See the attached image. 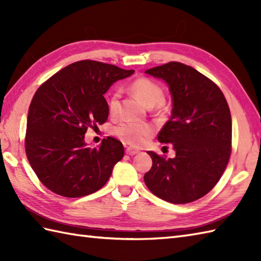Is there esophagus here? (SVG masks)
I'll return each mask as SVG.
<instances>
[{"label": "esophagus", "mask_w": 261, "mask_h": 261, "mask_svg": "<svg viewBox=\"0 0 261 261\" xmlns=\"http://www.w3.org/2000/svg\"><path fill=\"white\" fill-rule=\"evenodd\" d=\"M138 152H139V150H137V149H134L131 147H127L125 149V153L129 154V156H134V154H137Z\"/></svg>", "instance_id": "esophagus-1"}]
</instances>
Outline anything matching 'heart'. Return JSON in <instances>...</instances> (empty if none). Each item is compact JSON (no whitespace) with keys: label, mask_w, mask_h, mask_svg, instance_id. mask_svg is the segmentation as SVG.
<instances>
[{"label":"heart","mask_w":261,"mask_h":261,"mask_svg":"<svg viewBox=\"0 0 261 261\" xmlns=\"http://www.w3.org/2000/svg\"><path fill=\"white\" fill-rule=\"evenodd\" d=\"M129 90L139 97L148 108H156L158 110L164 108V90L157 82L148 77H138L130 83ZM119 91H112L108 95V109L111 114H115L119 107ZM113 134L126 142L127 145L139 147L145 145L153 134V129L150 124L142 122L123 121L114 126Z\"/></svg>","instance_id":"1"}]
</instances>
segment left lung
I'll return each mask as SVG.
<instances>
[{
  "label": "left lung",
  "mask_w": 261,
  "mask_h": 261,
  "mask_svg": "<svg viewBox=\"0 0 261 261\" xmlns=\"http://www.w3.org/2000/svg\"><path fill=\"white\" fill-rule=\"evenodd\" d=\"M146 73L169 86L173 112L158 140L173 143L176 156L167 159L148 151L152 166L143 179L166 202H194L218 184L229 163L232 121L228 102L214 82L185 64L170 62Z\"/></svg>",
  "instance_id": "obj_1"
}]
</instances>
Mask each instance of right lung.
Returning a JSON list of instances; mask_svg holds the SVG:
<instances>
[{
  "label": "right lung",
  "instance_id": "right-lung-1",
  "mask_svg": "<svg viewBox=\"0 0 261 261\" xmlns=\"http://www.w3.org/2000/svg\"><path fill=\"white\" fill-rule=\"evenodd\" d=\"M135 70L96 60L66 66L38 88L29 107L24 147L37 177L64 197L95 193L123 158V145L108 137L98 148L86 146L88 127L107 122L109 87Z\"/></svg>",
  "mask_w": 261,
  "mask_h": 261
}]
</instances>
